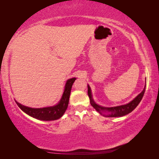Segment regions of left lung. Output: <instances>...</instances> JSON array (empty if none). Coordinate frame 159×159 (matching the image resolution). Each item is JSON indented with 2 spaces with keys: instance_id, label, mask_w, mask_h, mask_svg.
Masks as SVG:
<instances>
[{
  "instance_id": "obj_1",
  "label": "left lung",
  "mask_w": 159,
  "mask_h": 159,
  "mask_svg": "<svg viewBox=\"0 0 159 159\" xmlns=\"http://www.w3.org/2000/svg\"><path fill=\"white\" fill-rule=\"evenodd\" d=\"M146 84H145V87L139 95L137 96L134 98L126 104H123V105H120L117 107H105L98 105L96 104L95 101L93 99L92 90L89 85H87L88 87V96L89 97V100L91 105H92L94 109H95L98 112L100 115H102L104 117H122L126 116V115L132 112L135 108L137 107L138 104L141 102V99L144 95L145 90H146Z\"/></svg>"
}]
</instances>
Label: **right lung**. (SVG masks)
Segmentation results:
<instances>
[{"label":"right lung","mask_w":159,"mask_h":159,"mask_svg":"<svg viewBox=\"0 0 159 159\" xmlns=\"http://www.w3.org/2000/svg\"><path fill=\"white\" fill-rule=\"evenodd\" d=\"M76 78L67 79L64 87V91L60 100L57 104L51 107L43 108H31L20 104L15 100L16 104L23 112L37 120L42 121H52L61 117L68 106L71 89Z\"/></svg>","instance_id":"add662e5"}]
</instances>
